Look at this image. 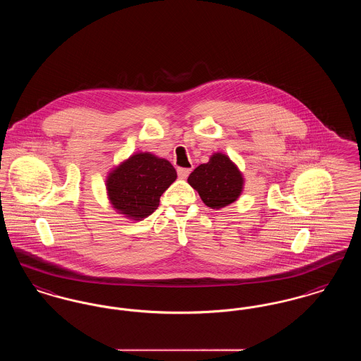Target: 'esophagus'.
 <instances>
[{"label":"esophagus","mask_w":361,"mask_h":361,"mask_svg":"<svg viewBox=\"0 0 361 361\" xmlns=\"http://www.w3.org/2000/svg\"><path fill=\"white\" fill-rule=\"evenodd\" d=\"M190 171H192V169H188V168H178V169H177V174H178L180 178L185 180V178L188 177Z\"/></svg>","instance_id":"34e87169"}]
</instances>
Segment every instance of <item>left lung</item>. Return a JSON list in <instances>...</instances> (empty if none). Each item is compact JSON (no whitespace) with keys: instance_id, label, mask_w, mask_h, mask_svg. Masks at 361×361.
Wrapping results in <instances>:
<instances>
[{"instance_id":"1","label":"left lung","mask_w":361,"mask_h":361,"mask_svg":"<svg viewBox=\"0 0 361 361\" xmlns=\"http://www.w3.org/2000/svg\"><path fill=\"white\" fill-rule=\"evenodd\" d=\"M188 184L197 190L206 206L221 209L240 197L245 180L228 155L214 153L207 164L189 174Z\"/></svg>"}]
</instances>
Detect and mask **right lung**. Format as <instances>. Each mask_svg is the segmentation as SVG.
I'll return each mask as SVG.
<instances>
[{"instance_id":"obj_1","label":"right lung","mask_w":361,"mask_h":361,"mask_svg":"<svg viewBox=\"0 0 361 361\" xmlns=\"http://www.w3.org/2000/svg\"><path fill=\"white\" fill-rule=\"evenodd\" d=\"M177 178L172 164L152 153H135L115 166L105 180L114 209L131 221H142L159 206L161 195Z\"/></svg>"}]
</instances>
